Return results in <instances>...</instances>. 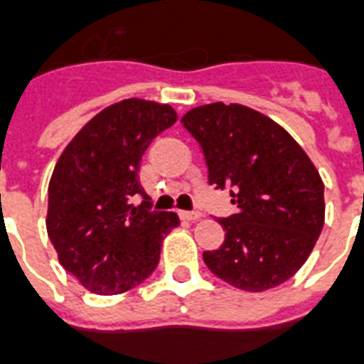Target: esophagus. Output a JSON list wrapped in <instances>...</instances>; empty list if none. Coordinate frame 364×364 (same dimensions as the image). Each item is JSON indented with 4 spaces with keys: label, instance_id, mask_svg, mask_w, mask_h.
Listing matches in <instances>:
<instances>
[{
    "label": "esophagus",
    "instance_id": "1",
    "mask_svg": "<svg viewBox=\"0 0 364 364\" xmlns=\"http://www.w3.org/2000/svg\"><path fill=\"white\" fill-rule=\"evenodd\" d=\"M180 218H182V220H188V223H196V220H199V218H201V213H198V211H182V213H180Z\"/></svg>",
    "mask_w": 364,
    "mask_h": 364
}]
</instances>
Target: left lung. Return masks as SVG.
<instances>
[{"label": "left lung", "mask_w": 364, "mask_h": 364, "mask_svg": "<svg viewBox=\"0 0 364 364\" xmlns=\"http://www.w3.org/2000/svg\"><path fill=\"white\" fill-rule=\"evenodd\" d=\"M209 166L230 188L236 215L220 218L224 244L205 251L213 274L244 291L276 288L301 269L324 226V184L303 147L255 109L223 101L182 117Z\"/></svg>", "instance_id": "left-lung-1"}]
</instances>
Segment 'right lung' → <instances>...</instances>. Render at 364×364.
Here are the masks:
<instances>
[{"instance_id":"obj_1","label":"right lung","mask_w":364,"mask_h":364,"mask_svg":"<svg viewBox=\"0 0 364 364\" xmlns=\"http://www.w3.org/2000/svg\"><path fill=\"white\" fill-rule=\"evenodd\" d=\"M176 119L166 103L122 100L86 122L57 161L46 228L63 269L92 294L119 296L144 282L180 224L176 213L151 211L140 186L141 155Z\"/></svg>"}]
</instances>
